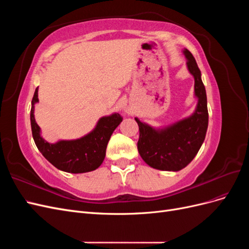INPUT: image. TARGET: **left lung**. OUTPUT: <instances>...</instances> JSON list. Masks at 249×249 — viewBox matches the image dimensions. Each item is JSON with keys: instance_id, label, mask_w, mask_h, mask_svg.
<instances>
[{"instance_id": "1", "label": "left lung", "mask_w": 249, "mask_h": 249, "mask_svg": "<svg viewBox=\"0 0 249 249\" xmlns=\"http://www.w3.org/2000/svg\"><path fill=\"white\" fill-rule=\"evenodd\" d=\"M184 54L188 70L194 77L195 95L198 97L194 114L161 131H156L135 118L139 126L138 152L143 161L156 169H183L196 156L206 137L209 122L206 89L193 55L188 50L184 51Z\"/></svg>"}]
</instances>
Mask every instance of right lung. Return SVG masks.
Listing matches in <instances>:
<instances>
[{
    "instance_id": "right-lung-1",
    "label": "right lung",
    "mask_w": 249,
    "mask_h": 249,
    "mask_svg": "<svg viewBox=\"0 0 249 249\" xmlns=\"http://www.w3.org/2000/svg\"><path fill=\"white\" fill-rule=\"evenodd\" d=\"M38 102V87L36 88L31 107V127L35 144L46 159L60 170L70 173H82L101 166L106 156L107 144L112 133L123 122V116L115 113L99 120L95 129L87 136L71 141H59L55 144L44 141L39 134V126L34 118V104Z\"/></svg>"
}]
</instances>
